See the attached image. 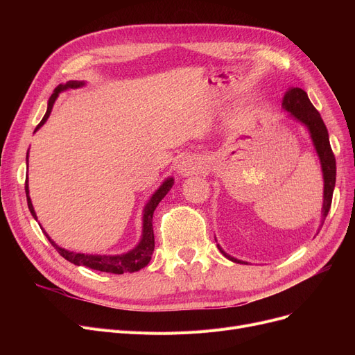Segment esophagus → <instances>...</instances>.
I'll return each instance as SVG.
<instances>
[{
  "mask_svg": "<svg viewBox=\"0 0 355 355\" xmlns=\"http://www.w3.org/2000/svg\"><path fill=\"white\" fill-rule=\"evenodd\" d=\"M197 170H200V162L196 158L185 157L178 164V171L182 175H190L194 174Z\"/></svg>",
  "mask_w": 355,
  "mask_h": 355,
  "instance_id": "1",
  "label": "esophagus"
}]
</instances>
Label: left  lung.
I'll use <instances>...</instances> for the list:
<instances>
[{
    "instance_id": "8db88e82",
    "label": "left lung",
    "mask_w": 355,
    "mask_h": 355,
    "mask_svg": "<svg viewBox=\"0 0 355 355\" xmlns=\"http://www.w3.org/2000/svg\"><path fill=\"white\" fill-rule=\"evenodd\" d=\"M282 107L289 112L292 118L300 121L308 128L313 146L316 149V154L320 157L322 175H324V204H322V220H321L322 221L321 225H324V220L328 216V211L331 209L332 193L335 187V175H337V165H335V157L329 145L327 126L320 115V112L316 110L311 103L306 92L302 90L301 87H291L285 93ZM217 248L227 259H230L232 262L240 263V265H248L246 262H243V260H239L225 253V250H223L218 245Z\"/></svg>"
}]
</instances>
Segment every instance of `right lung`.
<instances>
[{
	"label": "right lung",
	"instance_id": "add662e5",
	"mask_svg": "<svg viewBox=\"0 0 355 355\" xmlns=\"http://www.w3.org/2000/svg\"><path fill=\"white\" fill-rule=\"evenodd\" d=\"M85 85V82H78V80H70L66 85H59L58 87L54 89L51 98L49 99V105H47V112L46 115L43 116L42 122L37 125L35 130L40 129V126L44 125V122L47 121V118L51 114L53 105L58 99L59 93L66 90V89H76V87H82ZM34 130V132H35ZM27 161H28V154H27ZM174 184V178H168L165 180L161 187L153 194V197L149 198L148 204L144 209V223H142V237L141 241L138 243V246H135L132 250H129L128 253L123 254H115V256H109V254H85V253H76V252H70L66 249L59 248L54 241L49 237V234L44 232L46 237L49 239V241L51 243V246L60 253V256H63L69 262L78 265V266H86L90 268L93 270H101V272H107V273H115V275H122L125 272H138L139 269L145 268L149 260H151L154 248H155V240H154V229H153V216L154 211L157 209V206L159 204V201L166 196V193L171 190ZM26 196H27V204H28V210L33 214V217L37 220L35 211L33 209L31 204V198L28 196V180H26Z\"/></svg>",
	"mask_w": 355,
	"mask_h": 355
}]
</instances>
